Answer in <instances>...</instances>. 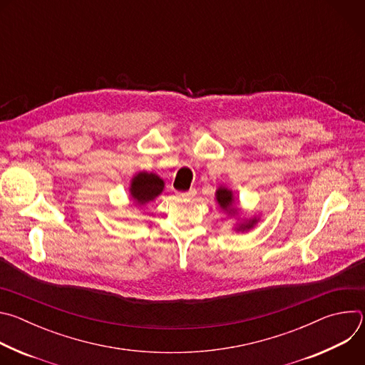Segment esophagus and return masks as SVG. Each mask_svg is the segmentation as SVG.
I'll return each instance as SVG.
<instances>
[{
    "instance_id": "obj_1",
    "label": "esophagus",
    "mask_w": 365,
    "mask_h": 365,
    "mask_svg": "<svg viewBox=\"0 0 365 365\" xmlns=\"http://www.w3.org/2000/svg\"><path fill=\"white\" fill-rule=\"evenodd\" d=\"M179 197H183V199H187V197H193L196 195V190L195 189H190L187 192H178L176 193Z\"/></svg>"
}]
</instances>
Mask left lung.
I'll use <instances>...</instances> for the list:
<instances>
[{
    "label": "left lung",
    "instance_id": "1",
    "mask_svg": "<svg viewBox=\"0 0 365 365\" xmlns=\"http://www.w3.org/2000/svg\"><path fill=\"white\" fill-rule=\"evenodd\" d=\"M215 200L218 206L221 207V211L231 220H234L232 230L235 232H247L252 230L258 222H259V215H251V217H244L241 206L238 200H235L232 189H230L225 185H220L217 192H215Z\"/></svg>",
    "mask_w": 365,
    "mask_h": 365
}]
</instances>
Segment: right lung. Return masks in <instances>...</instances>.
<instances>
[{
    "instance_id": "right-lung-1",
    "label": "right lung",
    "mask_w": 365,
    "mask_h": 365,
    "mask_svg": "<svg viewBox=\"0 0 365 365\" xmlns=\"http://www.w3.org/2000/svg\"><path fill=\"white\" fill-rule=\"evenodd\" d=\"M165 190V180L153 172H138L135 173L128 186L130 200L135 206H145L147 203L153 202L155 197L160 196Z\"/></svg>"
}]
</instances>
